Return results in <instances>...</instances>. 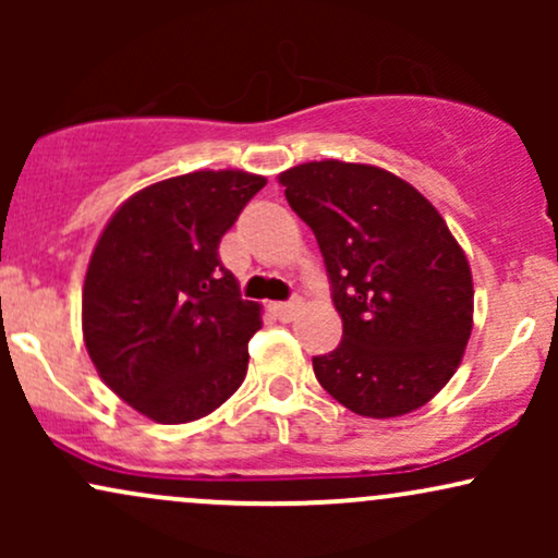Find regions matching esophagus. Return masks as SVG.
<instances>
[{
	"instance_id": "esophagus-1",
	"label": "esophagus",
	"mask_w": 558,
	"mask_h": 558,
	"mask_svg": "<svg viewBox=\"0 0 558 558\" xmlns=\"http://www.w3.org/2000/svg\"><path fill=\"white\" fill-rule=\"evenodd\" d=\"M272 315L278 319H283V323H288V319L296 317V312L301 310V301L293 299V301H275V304H270Z\"/></svg>"
}]
</instances>
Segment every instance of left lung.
<instances>
[{"instance_id":"1","label":"left lung","mask_w":558,"mask_h":558,"mask_svg":"<svg viewBox=\"0 0 558 558\" xmlns=\"http://www.w3.org/2000/svg\"><path fill=\"white\" fill-rule=\"evenodd\" d=\"M312 228L343 338L312 367L362 417H401L451 380L472 332V272L438 209L373 165L306 162L280 172Z\"/></svg>"}]
</instances>
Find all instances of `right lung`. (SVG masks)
<instances>
[{
    "instance_id": "right-lung-1",
    "label": "right lung",
    "mask_w": 558,
    "mask_h": 558,
    "mask_svg": "<svg viewBox=\"0 0 558 558\" xmlns=\"http://www.w3.org/2000/svg\"><path fill=\"white\" fill-rule=\"evenodd\" d=\"M243 170H198L133 194L96 241L83 341L96 373L162 425L207 417L239 390L259 304L243 301L220 241L265 189Z\"/></svg>"
}]
</instances>
